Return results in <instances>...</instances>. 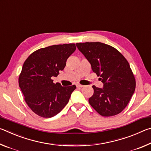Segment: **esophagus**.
<instances>
[{
  "label": "esophagus",
  "mask_w": 151,
  "mask_h": 151,
  "mask_svg": "<svg viewBox=\"0 0 151 151\" xmlns=\"http://www.w3.org/2000/svg\"><path fill=\"white\" fill-rule=\"evenodd\" d=\"M76 86H77V87H78V88H82V87H83L84 85H80V84H78V85H76Z\"/></svg>",
  "instance_id": "esophagus-1"
}]
</instances>
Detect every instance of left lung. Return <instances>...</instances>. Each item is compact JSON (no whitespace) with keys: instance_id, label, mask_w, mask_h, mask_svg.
<instances>
[{"instance_id":"8db88e82","label":"left lung","mask_w":151,"mask_h":151,"mask_svg":"<svg viewBox=\"0 0 151 151\" xmlns=\"http://www.w3.org/2000/svg\"><path fill=\"white\" fill-rule=\"evenodd\" d=\"M76 45L104 84L103 88L93 86L94 94L88 99L89 104L103 116L119 114L129 103L136 87L129 63L118 50L104 43L86 42Z\"/></svg>"}]
</instances>
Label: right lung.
<instances>
[{
    "label": "right lung",
    "instance_id": "right-lung-1",
    "mask_svg": "<svg viewBox=\"0 0 151 151\" xmlns=\"http://www.w3.org/2000/svg\"><path fill=\"white\" fill-rule=\"evenodd\" d=\"M76 48L74 43L49 46L33 52L24 61L19 77V87L27 105L37 115L50 118L68 103L76 86H62L53 83L52 77L64 69Z\"/></svg>",
    "mask_w": 151,
    "mask_h": 151
}]
</instances>
